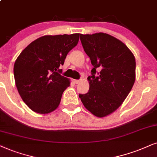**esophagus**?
<instances>
[{
  "instance_id": "esophagus-1",
  "label": "esophagus",
  "mask_w": 157,
  "mask_h": 157,
  "mask_svg": "<svg viewBox=\"0 0 157 157\" xmlns=\"http://www.w3.org/2000/svg\"><path fill=\"white\" fill-rule=\"evenodd\" d=\"M74 82H75V84H78V83L80 82V80H75Z\"/></svg>"
}]
</instances>
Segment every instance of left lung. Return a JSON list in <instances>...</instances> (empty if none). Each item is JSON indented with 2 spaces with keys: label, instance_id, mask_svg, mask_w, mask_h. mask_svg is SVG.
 I'll return each instance as SVG.
<instances>
[{
  "label": "left lung",
  "instance_id": "8db88e82",
  "mask_svg": "<svg viewBox=\"0 0 157 157\" xmlns=\"http://www.w3.org/2000/svg\"><path fill=\"white\" fill-rule=\"evenodd\" d=\"M80 40L93 68L88 92L79 97L89 112L104 117L117 109L131 90L136 59L122 41L106 33L80 34Z\"/></svg>",
  "mask_w": 157,
  "mask_h": 157
}]
</instances>
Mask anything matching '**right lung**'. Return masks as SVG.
Returning a JSON list of instances; mask_svg holds the SVG:
<instances>
[{
    "label": "right lung",
    "mask_w": 157,
    "mask_h": 157,
    "mask_svg": "<svg viewBox=\"0 0 157 157\" xmlns=\"http://www.w3.org/2000/svg\"><path fill=\"white\" fill-rule=\"evenodd\" d=\"M80 34L45 35L32 42L13 66L15 83L24 102L35 112L48 114L60 104L69 79L59 69L67 53L78 43Z\"/></svg>",
    "instance_id": "obj_1"
}]
</instances>
